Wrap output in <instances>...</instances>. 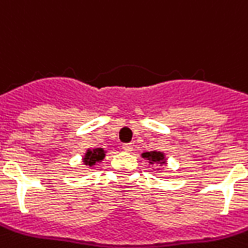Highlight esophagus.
Returning <instances> with one entry per match:
<instances>
[{"instance_id": "esophagus-1", "label": "esophagus", "mask_w": 248, "mask_h": 248, "mask_svg": "<svg viewBox=\"0 0 248 248\" xmlns=\"http://www.w3.org/2000/svg\"><path fill=\"white\" fill-rule=\"evenodd\" d=\"M123 149H124L125 152H132L133 144L132 143H124V144H123Z\"/></svg>"}]
</instances>
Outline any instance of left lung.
I'll return each instance as SVG.
<instances>
[{
  "instance_id": "obj_1",
  "label": "left lung",
  "mask_w": 248,
  "mask_h": 248,
  "mask_svg": "<svg viewBox=\"0 0 248 248\" xmlns=\"http://www.w3.org/2000/svg\"><path fill=\"white\" fill-rule=\"evenodd\" d=\"M142 157L143 158L148 159L151 165H153V163H161V165H165V162H166L165 155H163L162 152H157V151L143 153Z\"/></svg>"
}]
</instances>
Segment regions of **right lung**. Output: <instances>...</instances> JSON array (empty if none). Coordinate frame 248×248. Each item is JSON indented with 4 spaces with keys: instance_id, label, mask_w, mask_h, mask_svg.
Here are the masks:
<instances>
[{
    "instance_id": "1",
    "label": "right lung",
    "mask_w": 248,
    "mask_h": 248,
    "mask_svg": "<svg viewBox=\"0 0 248 248\" xmlns=\"http://www.w3.org/2000/svg\"><path fill=\"white\" fill-rule=\"evenodd\" d=\"M105 157V151L102 148H95V149H87L85 157H83V162L85 165L92 167L96 163L101 162Z\"/></svg>"
}]
</instances>
